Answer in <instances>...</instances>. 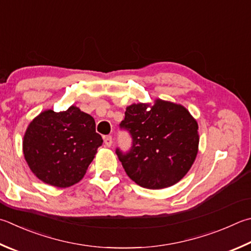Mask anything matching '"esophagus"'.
Wrapping results in <instances>:
<instances>
[{"label": "esophagus", "instance_id": "34e87169", "mask_svg": "<svg viewBox=\"0 0 251 251\" xmlns=\"http://www.w3.org/2000/svg\"><path fill=\"white\" fill-rule=\"evenodd\" d=\"M104 144H105L106 147H111L112 146V143H113V139L111 136H104Z\"/></svg>", "mask_w": 251, "mask_h": 251}]
</instances>
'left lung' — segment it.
Returning <instances> with one entry per match:
<instances>
[{
  "instance_id": "1",
  "label": "left lung",
  "mask_w": 251,
  "mask_h": 251,
  "mask_svg": "<svg viewBox=\"0 0 251 251\" xmlns=\"http://www.w3.org/2000/svg\"><path fill=\"white\" fill-rule=\"evenodd\" d=\"M143 103L126 108L121 129L131 137L129 150L116 154L131 180L146 189L176 184L192 167L198 154V123L182 105L157 100L147 111Z\"/></svg>"
}]
</instances>
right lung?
<instances>
[{
	"label": "right lung",
	"instance_id": "1",
	"mask_svg": "<svg viewBox=\"0 0 251 251\" xmlns=\"http://www.w3.org/2000/svg\"><path fill=\"white\" fill-rule=\"evenodd\" d=\"M102 144L94 118L70 106L65 112L40 113L26 130L23 151L39 180L67 188L84 176Z\"/></svg>",
	"mask_w": 251,
	"mask_h": 251
}]
</instances>
